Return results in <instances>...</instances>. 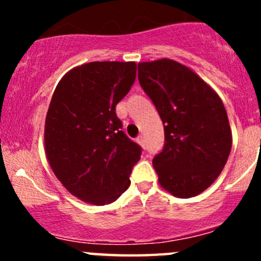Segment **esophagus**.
I'll use <instances>...</instances> for the list:
<instances>
[{"instance_id": "1", "label": "esophagus", "mask_w": 261, "mask_h": 261, "mask_svg": "<svg viewBox=\"0 0 261 261\" xmlns=\"http://www.w3.org/2000/svg\"><path fill=\"white\" fill-rule=\"evenodd\" d=\"M137 144L145 149V138L142 137V136H138V137H137Z\"/></svg>"}]
</instances>
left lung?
Masks as SVG:
<instances>
[{
	"label": "left lung",
	"mask_w": 261,
	"mask_h": 261,
	"mask_svg": "<svg viewBox=\"0 0 261 261\" xmlns=\"http://www.w3.org/2000/svg\"><path fill=\"white\" fill-rule=\"evenodd\" d=\"M138 81L165 126V147L153 159L159 186L179 199L216 181L232 145L218 94L188 66L171 59L138 62Z\"/></svg>",
	"instance_id": "left-lung-1"
}]
</instances>
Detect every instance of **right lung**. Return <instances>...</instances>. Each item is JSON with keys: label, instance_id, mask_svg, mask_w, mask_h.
I'll return each mask as SVG.
<instances>
[{"label": "right lung", "instance_id": "obj_1", "mask_svg": "<svg viewBox=\"0 0 261 261\" xmlns=\"http://www.w3.org/2000/svg\"><path fill=\"white\" fill-rule=\"evenodd\" d=\"M136 69L135 61L87 62L70 69L53 91L45 156L65 190L87 204L116 201L141 158L115 112L135 84Z\"/></svg>", "mask_w": 261, "mask_h": 261}]
</instances>
